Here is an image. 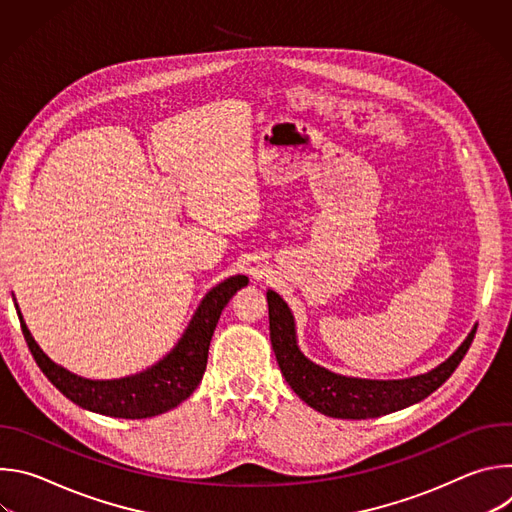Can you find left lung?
Listing matches in <instances>:
<instances>
[{
	"instance_id": "left-lung-1",
	"label": "left lung",
	"mask_w": 512,
	"mask_h": 512,
	"mask_svg": "<svg viewBox=\"0 0 512 512\" xmlns=\"http://www.w3.org/2000/svg\"><path fill=\"white\" fill-rule=\"evenodd\" d=\"M267 304L271 346L287 385L312 409L338 419L381 417L423 401L458 369L478 328L474 324L456 352L423 375L397 381L356 379L320 367L300 350L294 314L273 289H267Z\"/></svg>"
}]
</instances>
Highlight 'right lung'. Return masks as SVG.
<instances>
[{"mask_svg": "<svg viewBox=\"0 0 512 512\" xmlns=\"http://www.w3.org/2000/svg\"><path fill=\"white\" fill-rule=\"evenodd\" d=\"M247 283L249 279L245 275H233L214 285L202 298L178 344L162 360L137 375L113 381L85 379L50 360L30 334L18 304L16 310L24 338L40 371L66 399L107 417L145 419L178 407L194 393L206 371L208 346L218 318L231 298Z\"/></svg>", "mask_w": 512, "mask_h": 512, "instance_id": "add662e5", "label": "right lung"}]
</instances>
